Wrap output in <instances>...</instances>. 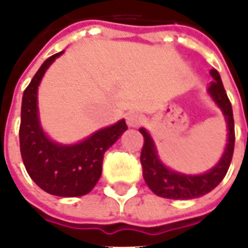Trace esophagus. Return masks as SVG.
Returning <instances> with one entry per match:
<instances>
[{"label":"esophagus","mask_w":248,"mask_h":248,"mask_svg":"<svg viewBox=\"0 0 248 248\" xmlns=\"http://www.w3.org/2000/svg\"><path fill=\"white\" fill-rule=\"evenodd\" d=\"M126 121H127V124H129V126H131V127H137V126H140V124H142L143 118H142L140 114L133 111V113H129L126 115Z\"/></svg>","instance_id":"1"}]
</instances>
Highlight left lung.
<instances>
[{"label": "left lung", "instance_id": "obj_1", "mask_svg": "<svg viewBox=\"0 0 248 248\" xmlns=\"http://www.w3.org/2000/svg\"><path fill=\"white\" fill-rule=\"evenodd\" d=\"M214 81L208 87V93L218 106L222 108L227 127H229V143L226 146L223 156L217 166L210 171L202 175H185L179 172L171 171L170 169L163 166L156 155L154 142L145 129H140V134L143 135V146L140 151V165L143 178L150 190L158 197L167 198V199H194L214 190L222 182L229 170L230 163L232 159L235 146V130H234V115L232 108L229 97L226 94L223 83L220 79L218 70L210 71Z\"/></svg>", "mask_w": 248, "mask_h": 248}]
</instances>
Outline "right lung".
<instances>
[{
  "instance_id": "1",
  "label": "right lung",
  "mask_w": 248,
  "mask_h": 248,
  "mask_svg": "<svg viewBox=\"0 0 248 248\" xmlns=\"http://www.w3.org/2000/svg\"><path fill=\"white\" fill-rule=\"evenodd\" d=\"M61 54L49 57L25 89L19 149L26 171L44 191L57 197H81L97 185L102 174L105 153L127 130V126L122 119L73 146L57 145L46 137L38 121L37 89L46 69Z\"/></svg>"
}]
</instances>
